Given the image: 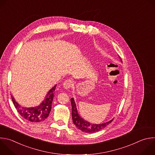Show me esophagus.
<instances>
[{
  "label": "esophagus",
  "mask_w": 155,
  "mask_h": 155,
  "mask_svg": "<svg viewBox=\"0 0 155 155\" xmlns=\"http://www.w3.org/2000/svg\"><path fill=\"white\" fill-rule=\"evenodd\" d=\"M74 84V81L73 80H70V79H68V80H66L64 83H63V86H64V87L66 89H70L71 87H72V86H73Z\"/></svg>",
  "instance_id": "obj_1"
}]
</instances>
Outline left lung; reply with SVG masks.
Instances as JSON below:
<instances>
[{
	"instance_id": "obj_1",
	"label": "left lung",
	"mask_w": 155,
	"mask_h": 155,
	"mask_svg": "<svg viewBox=\"0 0 155 155\" xmlns=\"http://www.w3.org/2000/svg\"><path fill=\"white\" fill-rule=\"evenodd\" d=\"M71 102L72 105V117L73 122L77 128H78L81 131H83V132H85L87 133H92L97 132L105 128L108 125H109L113 120V119H112L109 122L101 124H91L87 122L86 120H84L83 118H81L79 116L77 110L75 101L73 98H71Z\"/></svg>"
}]
</instances>
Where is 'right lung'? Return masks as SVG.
Segmentation results:
<instances>
[{"mask_svg":"<svg viewBox=\"0 0 155 155\" xmlns=\"http://www.w3.org/2000/svg\"><path fill=\"white\" fill-rule=\"evenodd\" d=\"M56 86L57 84L48 92L43 101L38 107H22L18 104L14 97L12 96L13 104L19 114L25 120L31 122H39L44 120L48 116L51 111Z\"/></svg>","mask_w":155,"mask_h":155,"instance_id":"right-lung-1","label":"right lung"}]
</instances>
